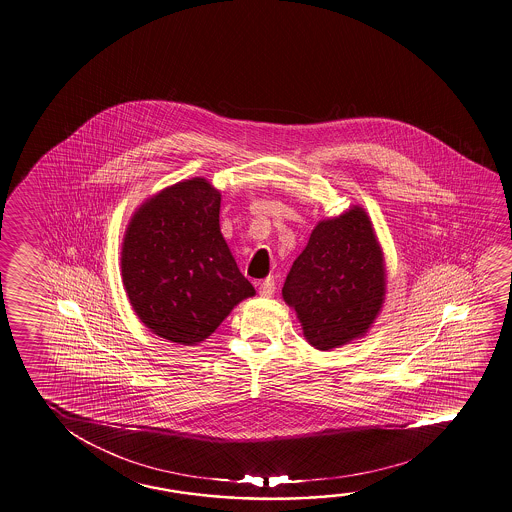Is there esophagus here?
Listing matches in <instances>:
<instances>
[{"label":"esophagus","mask_w":512,"mask_h":512,"mask_svg":"<svg viewBox=\"0 0 512 512\" xmlns=\"http://www.w3.org/2000/svg\"><path fill=\"white\" fill-rule=\"evenodd\" d=\"M275 289H277L275 278H266L264 282H260L259 294L260 296H271V294L275 293Z\"/></svg>","instance_id":"esophagus-1"}]
</instances>
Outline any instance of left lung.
<instances>
[{"instance_id": "8db88e82", "label": "left lung", "mask_w": 512, "mask_h": 512, "mask_svg": "<svg viewBox=\"0 0 512 512\" xmlns=\"http://www.w3.org/2000/svg\"><path fill=\"white\" fill-rule=\"evenodd\" d=\"M384 293V259L361 207L318 223L282 289L300 318L303 336L318 350L364 336Z\"/></svg>"}]
</instances>
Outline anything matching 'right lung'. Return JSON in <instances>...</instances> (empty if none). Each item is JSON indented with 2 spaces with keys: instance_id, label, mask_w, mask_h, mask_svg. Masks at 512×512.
Segmentation results:
<instances>
[{
  "instance_id": "right-lung-1",
  "label": "right lung",
  "mask_w": 512,
  "mask_h": 512,
  "mask_svg": "<svg viewBox=\"0 0 512 512\" xmlns=\"http://www.w3.org/2000/svg\"><path fill=\"white\" fill-rule=\"evenodd\" d=\"M221 194L205 180L171 185L135 212L121 271L135 314L153 334L202 343L255 289L219 228Z\"/></svg>"
}]
</instances>
